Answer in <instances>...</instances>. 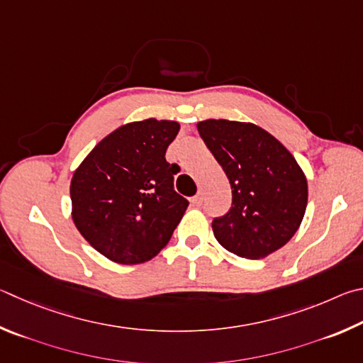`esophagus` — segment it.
I'll return each instance as SVG.
<instances>
[{
	"label": "esophagus",
	"instance_id": "esophagus-1",
	"mask_svg": "<svg viewBox=\"0 0 363 363\" xmlns=\"http://www.w3.org/2000/svg\"><path fill=\"white\" fill-rule=\"evenodd\" d=\"M191 204L196 206V207H199V206L202 204V194H201V193L194 196V198L191 199Z\"/></svg>",
	"mask_w": 363,
	"mask_h": 363
}]
</instances>
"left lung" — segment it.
Masks as SVG:
<instances>
[{"label": "left lung", "mask_w": 363, "mask_h": 363, "mask_svg": "<svg viewBox=\"0 0 363 363\" xmlns=\"http://www.w3.org/2000/svg\"><path fill=\"white\" fill-rule=\"evenodd\" d=\"M198 130L233 189L231 208L212 221L215 239L249 259L281 249L300 228L308 206V182L295 157L252 123L207 119Z\"/></svg>", "instance_id": "1"}]
</instances>
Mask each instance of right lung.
<instances>
[{
	"instance_id": "1",
	"label": "right lung",
	"mask_w": 363,
	"mask_h": 363,
	"mask_svg": "<svg viewBox=\"0 0 363 363\" xmlns=\"http://www.w3.org/2000/svg\"><path fill=\"white\" fill-rule=\"evenodd\" d=\"M180 124L155 118L106 135L74 170L73 221L89 244L119 264L156 257L189 202L174 189L177 164L165 161Z\"/></svg>"
}]
</instances>
